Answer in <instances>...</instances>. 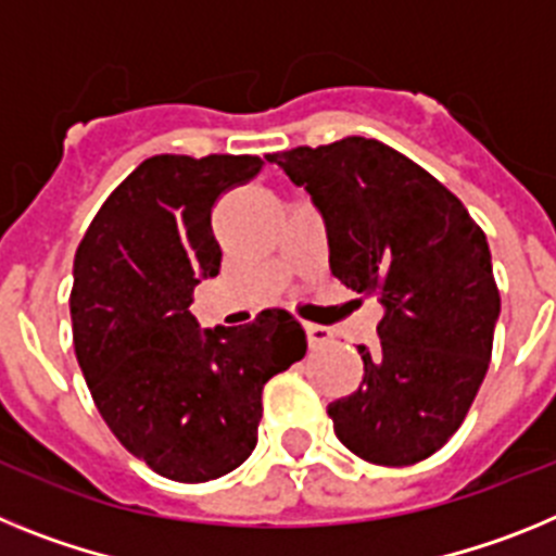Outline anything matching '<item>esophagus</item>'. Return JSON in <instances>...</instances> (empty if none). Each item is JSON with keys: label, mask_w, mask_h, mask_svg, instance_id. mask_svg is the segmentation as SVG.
I'll use <instances>...</instances> for the list:
<instances>
[{"label": "esophagus", "mask_w": 556, "mask_h": 556, "mask_svg": "<svg viewBox=\"0 0 556 556\" xmlns=\"http://www.w3.org/2000/svg\"><path fill=\"white\" fill-rule=\"evenodd\" d=\"M305 332H307V341H311V346H325L332 341V332L321 325H313V321H307Z\"/></svg>", "instance_id": "esophagus-1"}]
</instances>
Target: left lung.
<instances>
[{
	"label": "left lung",
	"instance_id": "8db88e82",
	"mask_svg": "<svg viewBox=\"0 0 556 556\" xmlns=\"http://www.w3.org/2000/svg\"><path fill=\"white\" fill-rule=\"evenodd\" d=\"M311 195L330 271L383 307L380 344L358 346L364 383L327 405L336 437L371 465H417L458 431L501 313L484 231L428 170L378 139L268 153Z\"/></svg>",
	"mask_w": 556,
	"mask_h": 556
}]
</instances>
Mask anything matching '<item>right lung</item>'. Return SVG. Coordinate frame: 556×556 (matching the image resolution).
<instances>
[{
    "label": "right lung",
    "instance_id": "obj_1",
    "mask_svg": "<svg viewBox=\"0 0 556 556\" xmlns=\"http://www.w3.org/2000/svg\"><path fill=\"white\" fill-rule=\"evenodd\" d=\"M260 156L144 159L100 206L75 254L70 311L77 364L111 433L159 476L220 479L257 445L263 386L305 358L288 311L201 330L187 307L218 277L212 206Z\"/></svg>",
    "mask_w": 556,
    "mask_h": 556
}]
</instances>
